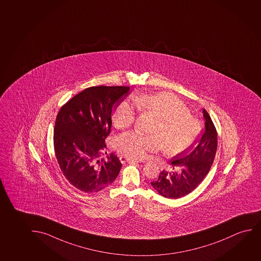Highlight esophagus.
<instances>
[{
    "instance_id": "esophagus-1",
    "label": "esophagus",
    "mask_w": 261,
    "mask_h": 261,
    "mask_svg": "<svg viewBox=\"0 0 261 261\" xmlns=\"http://www.w3.org/2000/svg\"><path fill=\"white\" fill-rule=\"evenodd\" d=\"M120 160H121V163H136L138 162V160L136 159H134V158H128V156H126V155H121L120 156Z\"/></svg>"
}]
</instances>
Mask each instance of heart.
Listing matches in <instances>:
<instances>
[{"label": "heart", "mask_w": 261, "mask_h": 261, "mask_svg": "<svg viewBox=\"0 0 261 261\" xmlns=\"http://www.w3.org/2000/svg\"><path fill=\"white\" fill-rule=\"evenodd\" d=\"M133 103L139 110L149 111L159 119L153 133L145 135L139 132L122 133L115 140V147L120 153L133 158H143L147 153L162 147L166 153L177 154L191 148L200 134V124L191 117L187 107L175 96L167 93L133 95ZM136 118L135 108L121 102L114 114V124L119 128H127ZM160 137H158V136Z\"/></svg>", "instance_id": "obj_1"}]
</instances>
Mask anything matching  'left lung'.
<instances>
[{
  "label": "left lung",
  "instance_id": "8db88e82",
  "mask_svg": "<svg viewBox=\"0 0 261 261\" xmlns=\"http://www.w3.org/2000/svg\"><path fill=\"white\" fill-rule=\"evenodd\" d=\"M205 129L199 140L189 150L173 158L175 172L163 171L158 180L151 182L159 194L167 198H179L194 191L210 172L217 148V133L210 114L202 110Z\"/></svg>",
  "mask_w": 261,
  "mask_h": 261
}]
</instances>
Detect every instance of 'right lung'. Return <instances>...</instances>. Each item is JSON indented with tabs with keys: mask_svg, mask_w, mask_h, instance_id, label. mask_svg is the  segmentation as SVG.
<instances>
[{
	"mask_svg": "<svg viewBox=\"0 0 261 261\" xmlns=\"http://www.w3.org/2000/svg\"><path fill=\"white\" fill-rule=\"evenodd\" d=\"M129 87H91L69 100L57 114L54 132L55 155L68 181L87 193L114 182L121 163L114 153L107 159L105 140L110 134L112 114Z\"/></svg>",
	"mask_w": 261,
	"mask_h": 261,
	"instance_id": "obj_1",
	"label": "right lung"
}]
</instances>
